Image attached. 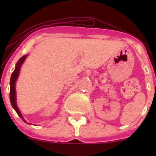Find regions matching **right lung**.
<instances>
[{
	"label": "right lung",
	"instance_id": "right-lung-1",
	"mask_svg": "<svg viewBox=\"0 0 156 156\" xmlns=\"http://www.w3.org/2000/svg\"><path fill=\"white\" fill-rule=\"evenodd\" d=\"M27 55H25L21 57L20 58L18 62H17L16 64V67L15 70L14 72L12 73V76H11V79H10V92H9V98H10V102H11V104H12V107L13 108L15 109V112H17V114H18L19 117L23 119V122H26V121L25 120L24 118L23 117L22 114H21L20 112L18 107L17 105V103H16V91H15V83H16V80L17 79V77L19 76V73L20 70V67L22 66V64L24 61L26 60Z\"/></svg>",
	"mask_w": 156,
	"mask_h": 156
}]
</instances>
